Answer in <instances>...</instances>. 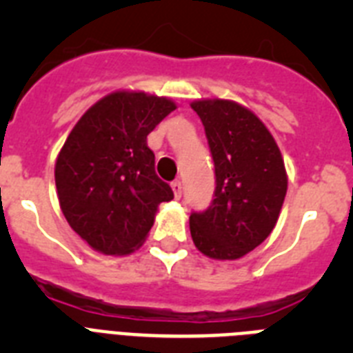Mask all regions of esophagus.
Instances as JSON below:
<instances>
[{
	"label": "esophagus",
	"mask_w": 353,
	"mask_h": 353,
	"mask_svg": "<svg viewBox=\"0 0 353 353\" xmlns=\"http://www.w3.org/2000/svg\"><path fill=\"white\" fill-rule=\"evenodd\" d=\"M171 187H173V192H174V198L179 199L180 196H182V191H183V187H182V182L180 180H174L173 183H171Z\"/></svg>",
	"instance_id": "1"
}]
</instances>
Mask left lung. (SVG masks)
Here are the masks:
<instances>
[{
	"label": "left lung",
	"mask_w": 353,
	"mask_h": 353,
	"mask_svg": "<svg viewBox=\"0 0 353 353\" xmlns=\"http://www.w3.org/2000/svg\"><path fill=\"white\" fill-rule=\"evenodd\" d=\"M215 166L212 205L189 217L196 248L214 260H239L274 230L288 189L285 161L269 129L244 105L223 99L191 104Z\"/></svg>",
	"instance_id": "obj_1"
}]
</instances>
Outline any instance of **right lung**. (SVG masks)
Here are the masks:
<instances>
[{"label":"right lung","instance_id":"add662e5","mask_svg":"<svg viewBox=\"0 0 353 353\" xmlns=\"http://www.w3.org/2000/svg\"><path fill=\"white\" fill-rule=\"evenodd\" d=\"M176 105L143 92L105 95L79 118L56 159L65 219L102 254H129L145 242L157 207L173 191L155 173L146 136Z\"/></svg>","mask_w":353,"mask_h":353}]
</instances>
